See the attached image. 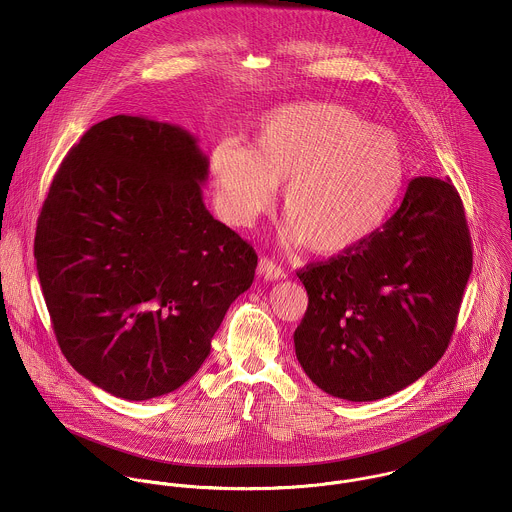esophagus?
Instances as JSON below:
<instances>
[{
  "instance_id": "34e87169",
  "label": "esophagus",
  "mask_w": 512,
  "mask_h": 512,
  "mask_svg": "<svg viewBox=\"0 0 512 512\" xmlns=\"http://www.w3.org/2000/svg\"><path fill=\"white\" fill-rule=\"evenodd\" d=\"M258 274L264 278V280H282V278H286V272H284V268L280 266V264H276L274 260H270V258H260V264H258Z\"/></svg>"
}]
</instances>
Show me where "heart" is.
I'll use <instances>...</instances> for the list:
<instances>
[{"label":"heart","instance_id":"heart-1","mask_svg":"<svg viewBox=\"0 0 512 512\" xmlns=\"http://www.w3.org/2000/svg\"><path fill=\"white\" fill-rule=\"evenodd\" d=\"M222 213L248 226L284 185L286 240L315 254H343L390 217L404 181L398 136L333 102H295L266 114L252 147L224 142L213 155Z\"/></svg>","mask_w":512,"mask_h":512}]
</instances>
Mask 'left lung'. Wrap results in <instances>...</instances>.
<instances>
[{"label": "left lung", "mask_w": 512, "mask_h": 512, "mask_svg": "<svg viewBox=\"0 0 512 512\" xmlns=\"http://www.w3.org/2000/svg\"><path fill=\"white\" fill-rule=\"evenodd\" d=\"M473 268L463 203L449 179L416 177L363 244L307 264L293 333L305 374L351 402L386 398L443 357Z\"/></svg>", "instance_id": "1"}]
</instances>
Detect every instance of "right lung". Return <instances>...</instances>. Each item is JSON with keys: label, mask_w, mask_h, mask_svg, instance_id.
Wrapping results in <instances>:
<instances>
[{"label": "right lung", "mask_w": 512, "mask_h": 512, "mask_svg": "<svg viewBox=\"0 0 512 512\" xmlns=\"http://www.w3.org/2000/svg\"><path fill=\"white\" fill-rule=\"evenodd\" d=\"M209 159L183 128L140 116L92 126L43 203L35 260L59 347L124 400L185 384L211 353L258 256L215 219Z\"/></svg>", "instance_id": "right-lung-1"}]
</instances>
